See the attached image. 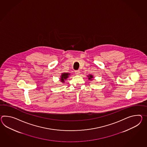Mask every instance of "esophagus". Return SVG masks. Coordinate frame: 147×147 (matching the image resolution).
I'll return each instance as SVG.
<instances>
[{
  "instance_id": "1",
  "label": "esophagus",
  "mask_w": 147,
  "mask_h": 147,
  "mask_svg": "<svg viewBox=\"0 0 147 147\" xmlns=\"http://www.w3.org/2000/svg\"><path fill=\"white\" fill-rule=\"evenodd\" d=\"M75 73L76 75H80V71H79V70L75 71Z\"/></svg>"
}]
</instances>
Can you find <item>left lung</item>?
Wrapping results in <instances>:
<instances>
[{
  "instance_id": "obj_1",
  "label": "left lung",
  "mask_w": 147,
  "mask_h": 147,
  "mask_svg": "<svg viewBox=\"0 0 147 147\" xmlns=\"http://www.w3.org/2000/svg\"><path fill=\"white\" fill-rule=\"evenodd\" d=\"M88 79H89V80H93V76L92 75H91V74H90V75H88Z\"/></svg>"
}]
</instances>
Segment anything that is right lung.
<instances>
[{
  "label": "right lung",
  "instance_id": "add662e5",
  "mask_svg": "<svg viewBox=\"0 0 147 147\" xmlns=\"http://www.w3.org/2000/svg\"><path fill=\"white\" fill-rule=\"evenodd\" d=\"M70 73H62L61 74V78H60V81L61 83H64L65 81L67 80L68 77L70 75Z\"/></svg>",
  "mask_w": 147,
  "mask_h": 147
}]
</instances>
